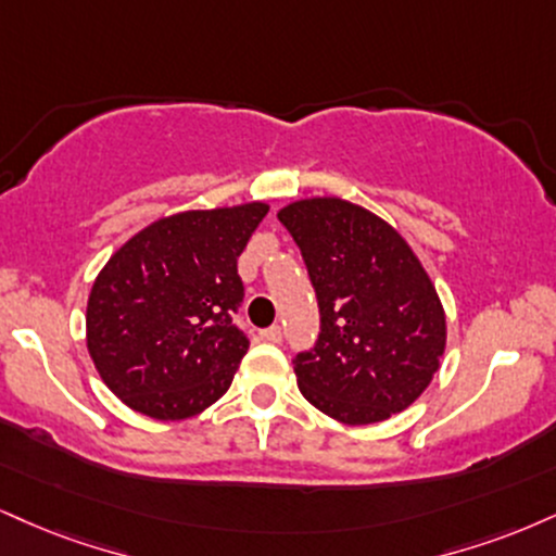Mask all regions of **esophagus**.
Listing matches in <instances>:
<instances>
[{
  "label": "esophagus",
  "instance_id": "esophagus-1",
  "mask_svg": "<svg viewBox=\"0 0 556 556\" xmlns=\"http://www.w3.org/2000/svg\"><path fill=\"white\" fill-rule=\"evenodd\" d=\"M261 339H266V342H282V326H269V329L261 331Z\"/></svg>",
  "mask_w": 556,
  "mask_h": 556
}]
</instances>
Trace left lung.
Returning <instances> with one entry per match:
<instances>
[{"mask_svg":"<svg viewBox=\"0 0 556 556\" xmlns=\"http://www.w3.org/2000/svg\"><path fill=\"white\" fill-rule=\"evenodd\" d=\"M318 298L316 346L295 357L303 396L344 425L383 422L422 396L445 352L425 266L378 214L339 197L279 210Z\"/></svg>","mask_w":556,"mask_h":556,"instance_id":"obj_1","label":"left lung"}]
</instances>
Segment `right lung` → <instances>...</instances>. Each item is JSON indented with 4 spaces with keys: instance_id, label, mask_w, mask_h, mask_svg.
Segmentation results:
<instances>
[{
    "instance_id": "1",
    "label": "right lung",
    "mask_w": 556,
    "mask_h": 556,
    "mask_svg": "<svg viewBox=\"0 0 556 556\" xmlns=\"http://www.w3.org/2000/svg\"><path fill=\"white\" fill-rule=\"evenodd\" d=\"M269 204L191 210L147 225L109 258L87 300V352L103 383L163 422L204 412L230 388L249 337L238 256Z\"/></svg>"
}]
</instances>
